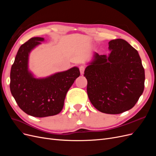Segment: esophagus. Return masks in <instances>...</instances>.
Instances as JSON below:
<instances>
[{
    "label": "esophagus",
    "mask_w": 156,
    "mask_h": 156,
    "mask_svg": "<svg viewBox=\"0 0 156 156\" xmlns=\"http://www.w3.org/2000/svg\"><path fill=\"white\" fill-rule=\"evenodd\" d=\"M84 69H85V68L83 66H81L79 67V70H80V73H81V75L84 74Z\"/></svg>",
    "instance_id": "esophagus-1"
}]
</instances>
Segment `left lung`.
I'll use <instances>...</instances> for the list:
<instances>
[{"label": "left lung", "mask_w": 156, "mask_h": 156, "mask_svg": "<svg viewBox=\"0 0 156 156\" xmlns=\"http://www.w3.org/2000/svg\"><path fill=\"white\" fill-rule=\"evenodd\" d=\"M110 53H94L84 70L87 94L96 109L116 115L133 108L144 88V69L138 51L122 39L108 42Z\"/></svg>", "instance_id": "left-lung-1"}]
</instances>
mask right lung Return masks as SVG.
Instances as JSON below:
<instances>
[{
  "instance_id": "right-lung-1",
  "label": "right lung",
  "mask_w": 156,
  "mask_h": 156,
  "mask_svg": "<svg viewBox=\"0 0 156 156\" xmlns=\"http://www.w3.org/2000/svg\"><path fill=\"white\" fill-rule=\"evenodd\" d=\"M44 41V37H34L23 44L10 72V91L18 106L29 115L39 118L62 111L68 90L80 75L79 69L73 67L46 77H35L29 69V55Z\"/></svg>"
}]
</instances>
